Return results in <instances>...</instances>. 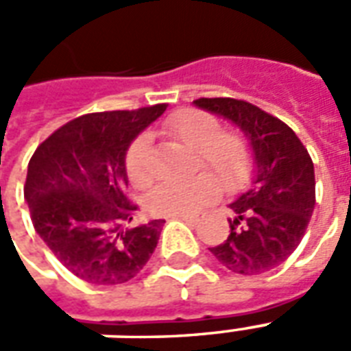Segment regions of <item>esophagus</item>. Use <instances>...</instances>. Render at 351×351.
<instances>
[{"label": "esophagus", "mask_w": 351, "mask_h": 351, "mask_svg": "<svg viewBox=\"0 0 351 351\" xmlns=\"http://www.w3.org/2000/svg\"><path fill=\"white\" fill-rule=\"evenodd\" d=\"M173 218H178V220L186 221V223H190V226H195L199 221L197 216H173Z\"/></svg>", "instance_id": "34e87169"}]
</instances>
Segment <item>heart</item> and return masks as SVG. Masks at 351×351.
Masks as SVG:
<instances>
[{"label":"heart","mask_w":351,"mask_h":351,"mask_svg":"<svg viewBox=\"0 0 351 351\" xmlns=\"http://www.w3.org/2000/svg\"><path fill=\"white\" fill-rule=\"evenodd\" d=\"M165 131L195 150V167H205L221 180L223 188H237L250 171L248 145L235 131H220L218 118L203 110L186 108L169 118ZM125 171L133 186L152 182L150 135L141 133L125 156ZM215 178V179H216ZM210 175L188 180H165L146 195V208L156 216H191L220 197V183Z\"/></svg>","instance_id":"heart-1"}]
</instances>
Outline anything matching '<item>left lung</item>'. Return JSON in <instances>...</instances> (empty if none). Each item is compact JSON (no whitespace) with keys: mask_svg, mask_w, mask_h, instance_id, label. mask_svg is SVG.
Here are the masks:
<instances>
[{"mask_svg":"<svg viewBox=\"0 0 351 351\" xmlns=\"http://www.w3.org/2000/svg\"><path fill=\"white\" fill-rule=\"evenodd\" d=\"M193 105L243 131L254 161L250 188L229 203L228 239L210 252L239 274L271 271L293 254L314 213L316 180L308 150L291 128L252 103L201 97Z\"/></svg>","mask_w":351,"mask_h":351,"instance_id":"1","label":"left lung"}]
</instances>
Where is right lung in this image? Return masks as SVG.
Wrapping results in <instances>:
<instances>
[{
	"label": "right lung",
	"mask_w": 351,
	"mask_h": 351,
	"mask_svg": "<svg viewBox=\"0 0 351 351\" xmlns=\"http://www.w3.org/2000/svg\"><path fill=\"white\" fill-rule=\"evenodd\" d=\"M167 105L75 118L54 131L29 160L24 199L45 244L90 284H123L143 271L163 220L123 228L137 213L125 197V156Z\"/></svg>",
	"instance_id": "add662e5"
}]
</instances>
